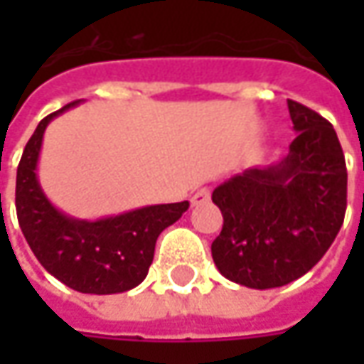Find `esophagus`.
I'll list each match as a JSON object with an SVG mask.
<instances>
[{"label":"esophagus","mask_w":364,"mask_h":364,"mask_svg":"<svg viewBox=\"0 0 364 364\" xmlns=\"http://www.w3.org/2000/svg\"><path fill=\"white\" fill-rule=\"evenodd\" d=\"M210 200V190L208 188H200L194 192V196H192V204L194 206H198V204H204Z\"/></svg>","instance_id":"obj_1"}]
</instances>
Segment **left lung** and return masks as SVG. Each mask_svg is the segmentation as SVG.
<instances>
[{
	"label": "left lung",
	"mask_w": 364,
	"mask_h": 364,
	"mask_svg": "<svg viewBox=\"0 0 364 364\" xmlns=\"http://www.w3.org/2000/svg\"><path fill=\"white\" fill-rule=\"evenodd\" d=\"M296 139L277 164L247 168L213 190L223 231L213 259L227 279L251 289L282 287L308 273L341 231L346 164L334 127L287 101Z\"/></svg>",
	"instance_id": "8db88e82"
}]
</instances>
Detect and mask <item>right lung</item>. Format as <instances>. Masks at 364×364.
I'll return each instance as SVG.
<instances>
[{"mask_svg": "<svg viewBox=\"0 0 364 364\" xmlns=\"http://www.w3.org/2000/svg\"><path fill=\"white\" fill-rule=\"evenodd\" d=\"M80 101L38 123L26 144L16 178L20 229L42 267L80 294H121L146 279L160 232L188 210L190 203L151 204L97 220L70 217L50 203L38 180V160L48 123Z\"/></svg>", "mask_w": 364, "mask_h": 364, "instance_id": "1", "label": "right lung"}]
</instances>
